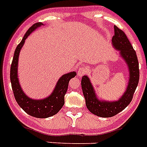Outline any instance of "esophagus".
Returning a JSON list of instances; mask_svg holds the SVG:
<instances>
[{
  "mask_svg": "<svg viewBox=\"0 0 147 147\" xmlns=\"http://www.w3.org/2000/svg\"><path fill=\"white\" fill-rule=\"evenodd\" d=\"M87 73V69L85 68V67H80L78 70V76L79 77H82L84 75H86Z\"/></svg>",
  "mask_w": 147,
  "mask_h": 147,
  "instance_id": "1",
  "label": "esophagus"
}]
</instances>
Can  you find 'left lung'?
<instances>
[{
  "label": "left lung",
  "mask_w": 147,
  "mask_h": 147,
  "mask_svg": "<svg viewBox=\"0 0 147 147\" xmlns=\"http://www.w3.org/2000/svg\"><path fill=\"white\" fill-rule=\"evenodd\" d=\"M113 45L116 49L120 51V54L128 65L129 69L130 77L129 85L123 97L116 102H101L96 98L88 77L86 76H82L81 81L82 92L88 109L92 113L105 118L116 116L130 103L140 79L139 62L136 51L133 49L126 34L116 26H114Z\"/></svg>",
  "instance_id": "1"
}]
</instances>
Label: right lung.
I'll list each match as a JSON object with an SVG mask.
<instances>
[{"label":"right lung","instance_id":"1","mask_svg":"<svg viewBox=\"0 0 147 147\" xmlns=\"http://www.w3.org/2000/svg\"><path fill=\"white\" fill-rule=\"evenodd\" d=\"M41 25H43V24L41 22L34 24L27 31L24 36L23 37V39L17 46L11 65L10 78H11V87L14 92V98L20 107L26 113L31 116L36 118H48L59 113V111L64 106L65 95L68 90L69 82L71 78H74L76 76V73L73 71L61 76L56 85L55 88L52 94L49 97L42 100H34L29 98L21 90L18 82V75H17L19 53L24 45L25 39L34 30H35L38 27Z\"/></svg>","mask_w":147,"mask_h":147}]
</instances>
